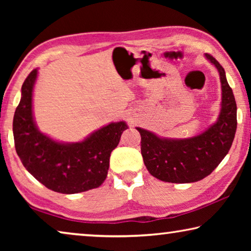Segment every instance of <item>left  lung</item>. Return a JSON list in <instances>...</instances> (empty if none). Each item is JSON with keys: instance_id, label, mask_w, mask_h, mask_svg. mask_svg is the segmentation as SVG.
Masks as SVG:
<instances>
[{"instance_id": "1", "label": "left lung", "mask_w": 251, "mask_h": 251, "mask_svg": "<svg viewBox=\"0 0 251 251\" xmlns=\"http://www.w3.org/2000/svg\"><path fill=\"white\" fill-rule=\"evenodd\" d=\"M205 57L217 69L222 83V101L217 121L189 138L160 137L136 127L141 134L144 164L157 179L186 184L210 175L228 154L237 128V105L223 66L209 54Z\"/></svg>"}]
</instances>
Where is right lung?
<instances>
[{"instance_id": "add662e5", "label": "right lung", "mask_w": 251, "mask_h": 251, "mask_svg": "<svg viewBox=\"0 0 251 251\" xmlns=\"http://www.w3.org/2000/svg\"><path fill=\"white\" fill-rule=\"evenodd\" d=\"M39 70L24 80L13 118L15 150L31 175L53 192L77 194L97 188L107 177L110 152L117 147L124 121L112 122L83 141L65 143L39 129L33 113V92Z\"/></svg>"}]
</instances>
